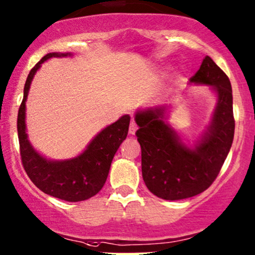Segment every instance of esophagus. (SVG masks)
<instances>
[{
  "mask_svg": "<svg viewBox=\"0 0 255 255\" xmlns=\"http://www.w3.org/2000/svg\"><path fill=\"white\" fill-rule=\"evenodd\" d=\"M136 129H138V126H136L135 122L132 121V122H130V125H129V134H130V135L135 134Z\"/></svg>",
  "mask_w": 255,
  "mask_h": 255,
  "instance_id": "obj_1",
  "label": "esophagus"
}]
</instances>
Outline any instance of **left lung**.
<instances>
[{
	"mask_svg": "<svg viewBox=\"0 0 255 255\" xmlns=\"http://www.w3.org/2000/svg\"><path fill=\"white\" fill-rule=\"evenodd\" d=\"M190 83L211 87L217 105L205 133L189 146L167 122V105L135 113L141 146V173L145 185L159 198L169 201L192 197L212 185L234 140L235 120L229 77L208 55Z\"/></svg>",
	"mask_w": 255,
	"mask_h": 255,
	"instance_id": "obj_1",
	"label": "left lung"
}]
</instances>
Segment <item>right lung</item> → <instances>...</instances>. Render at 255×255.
<instances>
[{
	"mask_svg": "<svg viewBox=\"0 0 255 255\" xmlns=\"http://www.w3.org/2000/svg\"><path fill=\"white\" fill-rule=\"evenodd\" d=\"M72 53H48L30 71L24 87V98L18 113V138L21 162L26 174L44 194L78 202L97 195L104 186L111 162L120 145L127 138L129 115H123L113 125L105 127L87 145L83 152L69 159H48L33 149L26 134V99L33 76L42 64L50 58L71 57Z\"/></svg>",
	"mask_w": 255,
	"mask_h": 255,
	"instance_id": "obj_1",
	"label": "right lung"
}]
</instances>
